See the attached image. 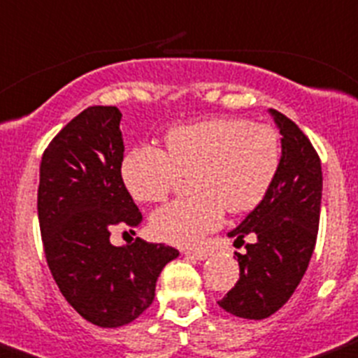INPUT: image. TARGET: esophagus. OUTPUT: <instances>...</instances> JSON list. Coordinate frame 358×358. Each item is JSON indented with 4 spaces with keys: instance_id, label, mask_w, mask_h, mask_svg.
Listing matches in <instances>:
<instances>
[{
    "instance_id": "1",
    "label": "esophagus",
    "mask_w": 358,
    "mask_h": 358,
    "mask_svg": "<svg viewBox=\"0 0 358 358\" xmlns=\"http://www.w3.org/2000/svg\"><path fill=\"white\" fill-rule=\"evenodd\" d=\"M185 255L196 258V260H206V258L209 257V251H207V249H187Z\"/></svg>"
}]
</instances>
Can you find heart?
I'll use <instances>...</instances> for the list:
<instances>
[{"label": "heart", "instance_id": "1", "mask_svg": "<svg viewBox=\"0 0 358 358\" xmlns=\"http://www.w3.org/2000/svg\"><path fill=\"white\" fill-rule=\"evenodd\" d=\"M278 165L280 138L275 129L218 116L167 129L164 151L147 143L133 147L122 158L120 174L134 200L156 203L193 173V196L152 213L151 231L169 244L194 245L220 225L224 209L238 215L262 202Z\"/></svg>", "mask_w": 358, "mask_h": 358}]
</instances>
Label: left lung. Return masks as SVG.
<instances>
[{
    "label": "left lung",
    "instance_id": "8db88e82",
    "mask_svg": "<svg viewBox=\"0 0 358 358\" xmlns=\"http://www.w3.org/2000/svg\"><path fill=\"white\" fill-rule=\"evenodd\" d=\"M282 134L280 165L264 200L231 231L240 278L218 306L249 320L271 317L286 304L309 266L318 235L322 167L320 158L293 120L273 110ZM249 239V243L245 240Z\"/></svg>",
    "mask_w": 358,
    "mask_h": 358
}]
</instances>
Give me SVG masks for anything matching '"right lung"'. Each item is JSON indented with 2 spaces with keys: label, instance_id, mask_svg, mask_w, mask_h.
I'll list each match as a JSON object with an SVG mask.
<instances>
[{
  "label": "right lung",
  "instance_id": "obj_1",
  "mask_svg": "<svg viewBox=\"0 0 358 358\" xmlns=\"http://www.w3.org/2000/svg\"><path fill=\"white\" fill-rule=\"evenodd\" d=\"M120 120L116 107H89L52 138L40 165L45 258L65 300L100 327L136 320L152 304L164 266L180 255L142 238L123 248L110 244L116 227L133 231L142 224L120 174Z\"/></svg>",
  "mask_w": 358,
  "mask_h": 358
}]
</instances>
